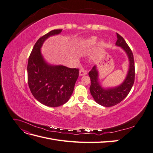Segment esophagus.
Segmentation results:
<instances>
[{
    "label": "esophagus",
    "mask_w": 153,
    "mask_h": 153,
    "mask_svg": "<svg viewBox=\"0 0 153 153\" xmlns=\"http://www.w3.org/2000/svg\"><path fill=\"white\" fill-rule=\"evenodd\" d=\"M87 74V71L86 70H85L84 69H82L81 70H80V71H79L80 76H84V75H86Z\"/></svg>",
    "instance_id": "obj_1"
}]
</instances>
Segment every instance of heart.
<instances>
[{"label": "heart", "mask_w": 153, "mask_h": 153, "mask_svg": "<svg viewBox=\"0 0 153 153\" xmlns=\"http://www.w3.org/2000/svg\"><path fill=\"white\" fill-rule=\"evenodd\" d=\"M97 41V38L96 36H92L85 40L82 43V47L84 48H88L92 47ZM101 43H102V41H101Z\"/></svg>", "instance_id": "obj_1"}]
</instances>
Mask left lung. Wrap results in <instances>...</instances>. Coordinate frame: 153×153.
<instances>
[{"mask_svg":"<svg viewBox=\"0 0 153 153\" xmlns=\"http://www.w3.org/2000/svg\"><path fill=\"white\" fill-rule=\"evenodd\" d=\"M117 40L115 45L121 47L126 53L129 67L126 78L121 84L114 87L105 88L99 80V72L95 65L89 73L91 84L90 92L97 103L106 107H110L119 103L130 92L135 81V62L131 49L122 36L117 33Z\"/></svg>","mask_w":153,"mask_h":153,"instance_id":"1","label":"left lung"}]
</instances>
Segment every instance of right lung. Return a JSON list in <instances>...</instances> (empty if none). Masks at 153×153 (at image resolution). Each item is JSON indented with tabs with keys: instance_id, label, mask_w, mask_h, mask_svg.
<instances>
[{
	"instance_id": "right-lung-1",
	"label": "right lung",
	"mask_w": 153,
	"mask_h": 153,
	"mask_svg": "<svg viewBox=\"0 0 153 153\" xmlns=\"http://www.w3.org/2000/svg\"><path fill=\"white\" fill-rule=\"evenodd\" d=\"M62 30H53L41 37L34 46L27 64L31 93L39 102L50 107H57L69 100L79 73L78 69L48 64L41 53L45 40Z\"/></svg>"
}]
</instances>
